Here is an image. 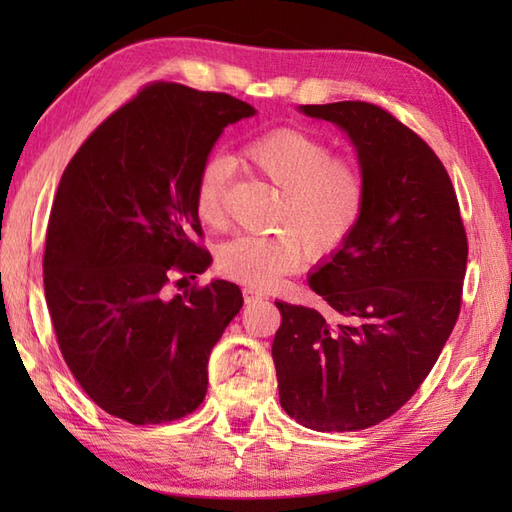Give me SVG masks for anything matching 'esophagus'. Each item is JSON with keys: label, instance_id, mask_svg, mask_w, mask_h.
<instances>
[{"label": "esophagus", "instance_id": "34e87169", "mask_svg": "<svg viewBox=\"0 0 512 512\" xmlns=\"http://www.w3.org/2000/svg\"><path fill=\"white\" fill-rule=\"evenodd\" d=\"M242 295H244V301L246 303H255V301H262V299H266V295L262 290H257V288H244L242 290Z\"/></svg>", "mask_w": 512, "mask_h": 512}]
</instances>
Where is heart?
Listing matches in <instances>:
<instances>
[{
	"instance_id": "b5f03b06",
	"label": "heart",
	"mask_w": 512,
	"mask_h": 512,
	"mask_svg": "<svg viewBox=\"0 0 512 512\" xmlns=\"http://www.w3.org/2000/svg\"><path fill=\"white\" fill-rule=\"evenodd\" d=\"M242 156L257 176L279 189L266 235H239L217 248L215 266L228 279L268 288L310 255L328 259L350 242L367 206L363 169L352 158L334 156L330 143L299 127H275L246 140ZM233 162L211 151L200 162L193 206L200 220L226 222V191Z\"/></svg>"
}]
</instances>
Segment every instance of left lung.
Listing matches in <instances>:
<instances>
[{
  "label": "left lung",
  "mask_w": 512,
  "mask_h": 512,
  "mask_svg": "<svg viewBox=\"0 0 512 512\" xmlns=\"http://www.w3.org/2000/svg\"><path fill=\"white\" fill-rule=\"evenodd\" d=\"M299 110L350 136L367 206L310 277L328 314L275 301L279 402L308 429L358 431L394 416L436 365L460 314L469 244L447 169L396 116L363 101Z\"/></svg>",
  "instance_id": "obj_1"
}]
</instances>
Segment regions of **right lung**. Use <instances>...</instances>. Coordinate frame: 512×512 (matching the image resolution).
<instances>
[{"instance_id":"right-lung-1","label":"right lung","mask_w":512,"mask_h":512,"mask_svg":"<svg viewBox=\"0 0 512 512\" xmlns=\"http://www.w3.org/2000/svg\"><path fill=\"white\" fill-rule=\"evenodd\" d=\"M255 107L156 81L107 116L54 195L43 288L63 361L96 405L132 424L180 420L209 385V356L242 308L215 279L169 295L211 264L195 173L226 125Z\"/></svg>"}]
</instances>
